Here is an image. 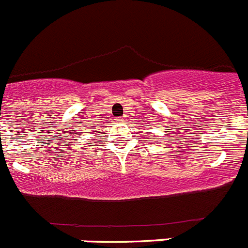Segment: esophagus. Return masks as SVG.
Masks as SVG:
<instances>
[{"instance_id": "34e87169", "label": "esophagus", "mask_w": 248, "mask_h": 248, "mask_svg": "<svg viewBox=\"0 0 248 248\" xmlns=\"http://www.w3.org/2000/svg\"><path fill=\"white\" fill-rule=\"evenodd\" d=\"M118 122H119V123H124V122H125V119H124V118H118Z\"/></svg>"}]
</instances>
